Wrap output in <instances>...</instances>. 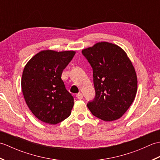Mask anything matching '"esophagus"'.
<instances>
[{
    "label": "esophagus",
    "mask_w": 160,
    "mask_h": 160,
    "mask_svg": "<svg viewBox=\"0 0 160 160\" xmlns=\"http://www.w3.org/2000/svg\"><path fill=\"white\" fill-rule=\"evenodd\" d=\"M76 97H77V98H78V99H79V100H82V98H83L82 94L81 93H79L76 94Z\"/></svg>",
    "instance_id": "1"
}]
</instances>
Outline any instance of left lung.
I'll return each mask as SVG.
<instances>
[{"instance_id":"left-lung-1","label":"left lung","mask_w":160,"mask_h":160,"mask_svg":"<svg viewBox=\"0 0 160 160\" xmlns=\"http://www.w3.org/2000/svg\"><path fill=\"white\" fill-rule=\"evenodd\" d=\"M82 53L93 69L96 91V97L87 107L102 120L120 118L134 101L138 90L131 61L120 47L107 42H98Z\"/></svg>"}]
</instances>
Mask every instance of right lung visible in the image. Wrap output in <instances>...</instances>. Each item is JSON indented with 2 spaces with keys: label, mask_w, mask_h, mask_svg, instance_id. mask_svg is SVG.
Masks as SVG:
<instances>
[{
  "label": "right lung",
  "mask_w": 160,
  "mask_h": 160,
  "mask_svg": "<svg viewBox=\"0 0 160 160\" xmlns=\"http://www.w3.org/2000/svg\"><path fill=\"white\" fill-rule=\"evenodd\" d=\"M76 52L43 50L33 56L24 68L21 87L32 113L45 123L56 124L69 116L73 98L61 79L64 69Z\"/></svg>",
  "instance_id": "right-lung-1"
}]
</instances>
